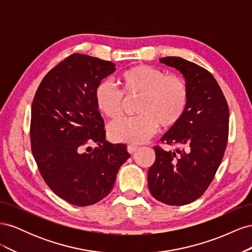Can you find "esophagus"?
<instances>
[{"mask_svg": "<svg viewBox=\"0 0 252 252\" xmlns=\"http://www.w3.org/2000/svg\"><path fill=\"white\" fill-rule=\"evenodd\" d=\"M138 146H136V145H132V144H130V145H128V146H127V151L129 152V154H133V152L134 151H136V150H138Z\"/></svg>", "mask_w": 252, "mask_h": 252, "instance_id": "obj_1", "label": "esophagus"}]
</instances>
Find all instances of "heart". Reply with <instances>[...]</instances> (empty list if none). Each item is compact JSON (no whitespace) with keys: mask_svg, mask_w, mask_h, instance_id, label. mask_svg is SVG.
<instances>
[{"mask_svg":"<svg viewBox=\"0 0 252 252\" xmlns=\"http://www.w3.org/2000/svg\"><path fill=\"white\" fill-rule=\"evenodd\" d=\"M121 90L108 82L95 89V104L105 117L118 119L124 109L125 97L140 95L135 112L139 116L113 122L108 128L110 139L118 143L140 144L150 139L158 127L177 125L187 108L189 93L185 80L177 73L148 65H134L122 72Z\"/></svg>","mask_w":252,"mask_h":252,"instance_id":"heart-1","label":"heart"}]
</instances>
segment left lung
Instances as JSON below:
<instances>
[{
    "label": "left lung",
    "instance_id": "left-lung-1",
    "mask_svg": "<svg viewBox=\"0 0 252 252\" xmlns=\"http://www.w3.org/2000/svg\"><path fill=\"white\" fill-rule=\"evenodd\" d=\"M159 62L186 79L189 98L184 116L155 146L156 161L148 170L149 191L171 206L192 203L207 190L222 163L229 132V108L222 89L205 68L180 57Z\"/></svg>",
    "mask_w": 252,
    "mask_h": 252
}]
</instances>
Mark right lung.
I'll return each instance as SVG.
<instances>
[{
  "mask_svg": "<svg viewBox=\"0 0 252 252\" xmlns=\"http://www.w3.org/2000/svg\"><path fill=\"white\" fill-rule=\"evenodd\" d=\"M114 71L110 61L73 53L45 75L33 97L32 156L48 187L71 205L89 206L107 196L130 157L126 145L106 141L95 104L96 87ZM94 142L98 147L88 152Z\"/></svg>",
  "mask_w": 252,
  "mask_h": 252,
  "instance_id": "obj_1",
  "label": "right lung"
}]
</instances>
